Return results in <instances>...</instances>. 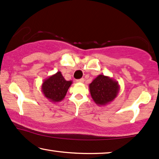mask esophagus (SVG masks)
I'll return each mask as SVG.
<instances>
[{"label": "esophagus", "instance_id": "obj_1", "mask_svg": "<svg viewBox=\"0 0 159 159\" xmlns=\"http://www.w3.org/2000/svg\"><path fill=\"white\" fill-rule=\"evenodd\" d=\"M84 78H81V79L76 80V82H77V83H84Z\"/></svg>", "mask_w": 159, "mask_h": 159}]
</instances>
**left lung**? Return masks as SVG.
<instances>
[{"mask_svg":"<svg viewBox=\"0 0 159 159\" xmlns=\"http://www.w3.org/2000/svg\"><path fill=\"white\" fill-rule=\"evenodd\" d=\"M91 96L97 105H106L113 101L119 92L118 82L109 76L99 75L89 86Z\"/></svg>","mask_w":159,"mask_h":159,"instance_id":"left-lung-1","label":"left lung"}]
</instances>
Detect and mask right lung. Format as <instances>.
Segmentation results:
<instances>
[{"label": "right lung", "mask_w": 159, "mask_h": 159, "mask_svg": "<svg viewBox=\"0 0 159 159\" xmlns=\"http://www.w3.org/2000/svg\"><path fill=\"white\" fill-rule=\"evenodd\" d=\"M72 84L73 81H66L61 72L58 71L44 80L41 86V92L51 102H59L65 98Z\"/></svg>", "instance_id": "obj_1"}]
</instances>
